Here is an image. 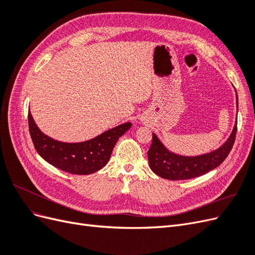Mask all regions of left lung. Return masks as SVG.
Segmentation results:
<instances>
[{"label": "left lung", "mask_w": 255, "mask_h": 255, "mask_svg": "<svg viewBox=\"0 0 255 255\" xmlns=\"http://www.w3.org/2000/svg\"><path fill=\"white\" fill-rule=\"evenodd\" d=\"M236 99L237 94H236ZM238 106V100H237ZM237 132V122L228 140L219 149L199 156H181L168 151L153 134L152 144L148 151L149 165L154 173L167 180H188L207 173L218 167L233 148Z\"/></svg>", "instance_id": "obj_1"}]
</instances>
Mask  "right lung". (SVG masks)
Returning <instances> with one entry per match:
<instances>
[{"mask_svg":"<svg viewBox=\"0 0 255 255\" xmlns=\"http://www.w3.org/2000/svg\"><path fill=\"white\" fill-rule=\"evenodd\" d=\"M130 127L132 123L127 122L88 141L66 143L44 135L28 112L29 134L38 154L54 167L72 174H91L103 168L110 160L119 137Z\"/></svg>","mask_w":255,"mask_h":255,"instance_id":"1","label":"right lung"}]
</instances>
